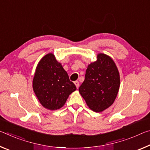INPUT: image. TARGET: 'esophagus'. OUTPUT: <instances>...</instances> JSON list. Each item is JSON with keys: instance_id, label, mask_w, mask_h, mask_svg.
Returning a JSON list of instances; mask_svg holds the SVG:
<instances>
[{"instance_id": "obj_1", "label": "esophagus", "mask_w": 150, "mask_h": 150, "mask_svg": "<svg viewBox=\"0 0 150 150\" xmlns=\"http://www.w3.org/2000/svg\"><path fill=\"white\" fill-rule=\"evenodd\" d=\"M74 83H75V85L76 86V87H77V88H78L79 87V81H75V82H74Z\"/></svg>"}]
</instances>
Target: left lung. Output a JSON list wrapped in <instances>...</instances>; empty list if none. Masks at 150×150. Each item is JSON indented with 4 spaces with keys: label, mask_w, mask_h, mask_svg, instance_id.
<instances>
[{
    "label": "left lung",
    "mask_w": 150,
    "mask_h": 150,
    "mask_svg": "<svg viewBox=\"0 0 150 150\" xmlns=\"http://www.w3.org/2000/svg\"><path fill=\"white\" fill-rule=\"evenodd\" d=\"M120 83L115 62L107 55L98 54L97 60L88 65L85 81L79 91L91 110L100 112L113 104Z\"/></svg>",
    "instance_id": "obj_1"
}]
</instances>
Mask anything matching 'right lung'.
Segmentation results:
<instances>
[{"mask_svg":"<svg viewBox=\"0 0 150 150\" xmlns=\"http://www.w3.org/2000/svg\"><path fill=\"white\" fill-rule=\"evenodd\" d=\"M32 86L41 105L51 110L62 108L70 94L77 89L69 80L67 73L52 53L40 61Z\"/></svg>","mask_w":150,"mask_h":150,"instance_id":"right-lung-1","label":"right lung"}]
</instances>
